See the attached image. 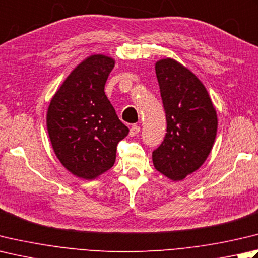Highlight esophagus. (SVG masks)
I'll list each match as a JSON object with an SVG mask.
<instances>
[{
  "label": "esophagus",
  "mask_w": 258,
  "mask_h": 258,
  "mask_svg": "<svg viewBox=\"0 0 258 258\" xmlns=\"http://www.w3.org/2000/svg\"><path fill=\"white\" fill-rule=\"evenodd\" d=\"M140 131H141L140 126L133 125L132 127H131V130H130V136H136V135L140 133Z\"/></svg>",
  "instance_id": "1"
}]
</instances>
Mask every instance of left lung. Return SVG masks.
<instances>
[{"label":"left lung","mask_w":258,"mask_h":258,"mask_svg":"<svg viewBox=\"0 0 258 258\" xmlns=\"http://www.w3.org/2000/svg\"><path fill=\"white\" fill-rule=\"evenodd\" d=\"M166 116V134L153 151L154 168L173 181L198 170L213 150L218 128L216 108L200 79L172 58L155 63Z\"/></svg>","instance_id":"left-lung-1"}]
</instances>
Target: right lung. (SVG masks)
<instances>
[{
	"label": "right lung",
	"instance_id": "add662e5",
	"mask_svg": "<svg viewBox=\"0 0 258 258\" xmlns=\"http://www.w3.org/2000/svg\"><path fill=\"white\" fill-rule=\"evenodd\" d=\"M115 60L96 53L76 66L50 100L47 130L53 152L77 178L94 180L115 163L128 134L104 88Z\"/></svg>",
	"mask_w": 258,
	"mask_h": 258
}]
</instances>
